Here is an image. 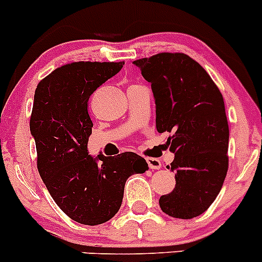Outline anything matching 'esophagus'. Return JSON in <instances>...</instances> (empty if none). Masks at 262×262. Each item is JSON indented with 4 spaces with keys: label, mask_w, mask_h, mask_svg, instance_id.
Returning <instances> with one entry per match:
<instances>
[{
    "label": "esophagus",
    "mask_w": 262,
    "mask_h": 262,
    "mask_svg": "<svg viewBox=\"0 0 262 262\" xmlns=\"http://www.w3.org/2000/svg\"><path fill=\"white\" fill-rule=\"evenodd\" d=\"M146 161H147L148 164V168L150 169H160L161 168V161L159 160V159H155V158H147L146 159Z\"/></svg>",
    "instance_id": "1"
}]
</instances>
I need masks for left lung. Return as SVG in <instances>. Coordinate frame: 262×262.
<instances>
[{"label": "left lung", "mask_w": 262, "mask_h": 262, "mask_svg": "<svg viewBox=\"0 0 262 262\" xmlns=\"http://www.w3.org/2000/svg\"><path fill=\"white\" fill-rule=\"evenodd\" d=\"M151 82L156 129L170 133L169 168L176 187L159 199L161 211L189 220L204 213L219 195L229 168V125L221 92L211 76L183 53L134 60Z\"/></svg>", "instance_id": "1"}]
</instances>
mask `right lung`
<instances>
[{"label": "right lung", "mask_w": 262, "mask_h": 262, "mask_svg": "<svg viewBox=\"0 0 262 262\" xmlns=\"http://www.w3.org/2000/svg\"><path fill=\"white\" fill-rule=\"evenodd\" d=\"M123 66L64 64L41 80L35 93L29 128L38 173L58 207L73 221L90 226L111 220L121 207L126 180L148 169L145 159L134 152L97 158L88 154L93 128L88 101Z\"/></svg>", "instance_id": "right-lung-1"}]
</instances>
